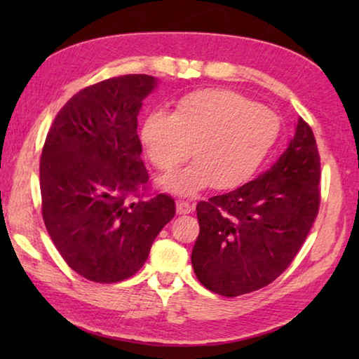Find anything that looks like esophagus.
Returning <instances> with one entry per match:
<instances>
[{
	"label": "esophagus",
	"instance_id": "34e87169",
	"mask_svg": "<svg viewBox=\"0 0 359 359\" xmlns=\"http://www.w3.org/2000/svg\"><path fill=\"white\" fill-rule=\"evenodd\" d=\"M193 209H194V205L188 201H177V204H175V210H177L179 215L190 214V212H193Z\"/></svg>",
	"mask_w": 359,
	"mask_h": 359
}]
</instances>
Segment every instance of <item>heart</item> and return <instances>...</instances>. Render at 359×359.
<instances>
[{"instance_id": "b5f03b06", "label": "heart", "mask_w": 359, "mask_h": 359, "mask_svg": "<svg viewBox=\"0 0 359 359\" xmlns=\"http://www.w3.org/2000/svg\"><path fill=\"white\" fill-rule=\"evenodd\" d=\"M277 115L229 90H201L177 102L175 112H151L144 120L145 155L161 171L191 156L193 165L166 175V191L190 196L214 185L231 190L250 180L277 141Z\"/></svg>"}]
</instances>
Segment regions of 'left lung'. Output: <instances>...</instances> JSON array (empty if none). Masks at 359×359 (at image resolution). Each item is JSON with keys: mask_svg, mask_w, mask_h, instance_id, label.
Masks as SVG:
<instances>
[{"mask_svg": "<svg viewBox=\"0 0 359 359\" xmlns=\"http://www.w3.org/2000/svg\"><path fill=\"white\" fill-rule=\"evenodd\" d=\"M320 155L301 117L280 158L248 184L196 205L198 280L234 297L266 287L294 259L318 214Z\"/></svg>", "mask_w": 359, "mask_h": 359, "instance_id": "1", "label": "left lung"}]
</instances>
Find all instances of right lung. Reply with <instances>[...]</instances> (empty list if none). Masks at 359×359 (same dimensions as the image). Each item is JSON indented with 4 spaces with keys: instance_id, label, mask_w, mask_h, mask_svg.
I'll list each match as a JSON object with an SVG mask.
<instances>
[{
    "instance_id": "obj_1",
    "label": "right lung",
    "mask_w": 359,
    "mask_h": 359,
    "mask_svg": "<svg viewBox=\"0 0 359 359\" xmlns=\"http://www.w3.org/2000/svg\"><path fill=\"white\" fill-rule=\"evenodd\" d=\"M155 87L147 74L95 83L66 102L47 133L39 163L42 218L68 266L92 282L135 276L175 214L168 194L126 203L149 180L137 115Z\"/></svg>"
}]
</instances>
